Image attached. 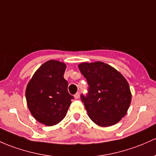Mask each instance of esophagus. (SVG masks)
<instances>
[{"label": "esophagus", "mask_w": 156, "mask_h": 156, "mask_svg": "<svg viewBox=\"0 0 156 156\" xmlns=\"http://www.w3.org/2000/svg\"><path fill=\"white\" fill-rule=\"evenodd\" d=\"M79 96H80L79 93H77L76 94H75V96H74V98H75V99H78V98H79Z\"/></svg>", "instance_id": "1"}]
</instances>
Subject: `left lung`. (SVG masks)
<instances>
[{
	"mask_svg": "<svg viewBox=\"0 0 156 156\" xmlns=\"http://www.w3.org/2000/svg\"><path fill=\"white\" fill-rule=\"evenodd\" d=\"M80 71L87 81L89 92L81 95L89 117L96 125H115L125 117L132 101L128 81L119 71L101 61L81 63Z\"/></svg>",
	"mask_w": 156,
	"mask_h": 156,
	"instance_id": "1",
	"label": "left lung"
}]
</instances>
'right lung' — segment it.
Returning a JSON list of instances; mask_svg holds the SVG:
<instances>
[{
	"label": "right lung",
	"instance_id": "add662e5",
	"mask_svg": "<svg viewBox=\"0 0 156 156\" xmlns=\"http://www.w3.org/2000/svg\"><path fill=\"white\" fill-rule=\"evenodd\" d=\"M66 68L63 62L48 60L35 72L27 85L25 96L29 111L38 122L47 126L63 120L73 99L63 78Z\"/></svg>",
	"mask_w": 156,
	"mask_h": 156
}]
</instances>
